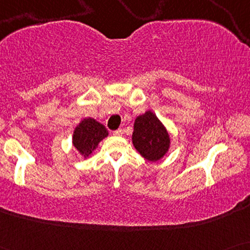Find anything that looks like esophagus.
Listing matches in <instances>:
<instances>
[{"label": "esophagus", "mask_w": 250, "mask_h": 250, "mask_svg": "<svg viewBox=\"0 0 250 250\" xmlns=\"http://www.w3.org/2000/svg\"><path fill=\"white\" fill-rule=\"evenodd\" d=\"M112 134L116 135V136H122V135H123V129H122V128L116 129V131L112 132Z\"/></svg>", "instance_id": "esophagus-1"}]
</instances>
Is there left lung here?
<instances>
[{"label": "left lung", "mask_w": 250, "mask_h": 250, "mask_svg": "<svg viewBox=\"0 0 250 250\" xmlns=\"http://www.w3.org/2000/svg\"><path fill=\"white\" fill-rule=\"evenodd\" d=\"M132 142L140 155L149 162L162 159L169 149V134L152 111L136 117Z\"/></svg>", "instance_id": "obj_1"}]
</instances>
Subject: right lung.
<instances>
[{
	"label": "right lung",
	"mask_w": 250,
	"mask_h": 250,
	"mask_svg": "<svg viewBox=\"0 0 250 250\" xmlns=\"http://www.w3.org/2000/svg\"><path fill=\"white\" fill-rule=\"evenodd\" d=\"M107 136L108 131L104 125L91 117L84 118L75 128L73 145L84 158H87L97 148L99 142Z\"/></svg>",
	"instance_id": "obj_1"
}]
</instances>
